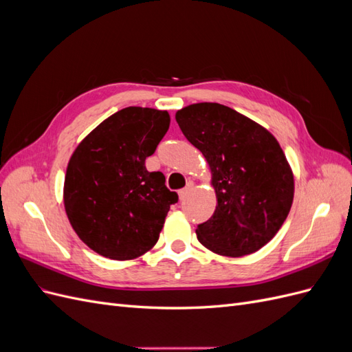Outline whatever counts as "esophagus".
<instances>
[{
  "label": "esophagus",
  "instance_id": "obj_1",
  "mask_svg": "<svg viewBox=\"0 0 352 352\" xmlns=\"http://www.w3.org/2000/svg\"><path fill=\"white\" fill-rule=\"evenodd\" d=\"M192 186H194V184H188L184 189L179 190V199L180 201H184L186 198V195L190 192V189H192Z\"/></svg>",
  "mask_w": 352,
  "mask_h": 352
}]
</instances>
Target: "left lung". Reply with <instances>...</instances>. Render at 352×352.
Wrapping results in <instances>:
<instances>
[{"instance_id":"left-lung-1","label":"left lung","mask_w":352,"mask_h":352,"mask_svg":"<svg viewBox=\"0 0 352 352\" xmlns=\"http://www.w3.org/2000/svg\"><path fill=\"white\" fill-rule=\"evenodd\" d=\"M186 140L206 157L217 206L197 228L198 241L242 257L274 238L294 201V175L276 138L226 105L198 102L176 113Z\"/></svg>"}]
</instances>
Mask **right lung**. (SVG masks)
<instances>
[{"label":"right lung","mask_w":352,"mask_h":352,"mask_svg":"<svg viewBox=\"0 0 352 352\" xmlns=\"http://www.w3.org/2000/svg\"><path fill=\"white\" fill-rule=\"evenodd\" d=\"M167 111L126 107L100 123L72 154L65 208L91 250L111 260H133L158 241L177 194L145 160L168 131Z\"/></svg>","instance_id":"right-lung-1"}]
</instances>
